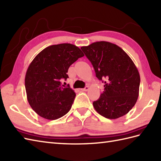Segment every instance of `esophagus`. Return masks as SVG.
Segmentation results:
<instances>
[{"label":"esophagus","instance_id":"obj_1","mask_svg":"<svg viewBox=\"0 0 161 161\" xmlns=\"http://www.w3.org/2000/svg\"><path fill=\"white\" fill-rule=\"evenodd\" d=\"M88 89H89V87H88V86H86V87L82 88V89H81V90L82 91H87Z\"/></svg>","mask_w":161,"mask_h":161}]
</instances>
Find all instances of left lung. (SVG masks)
Segmentation results:
<instances>
[{
  "mask_svg": "<svg viewBox=\"0 0 161 161\" xmlns=\"http://www.w3.org/2000/svg\"><path fill=\"white\" fill-rule=\"evenodd\" d=\"M81 49L93 65L97 79L105 80L104 91L93 102L95 110L108 119L126 115L139 95L141 77L134 63L121 47L110 42H95Z\"/></svg>",
  "mask_w": 161,
  "mask_h": 161,
  "instance_id": "8db88e82",
  "label": "left lung"
}]
</instances>
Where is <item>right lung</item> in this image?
I'll list each match as a JSON object with an SVG mask.
<instances>
[{"label":"right lung","mask_w":161,"mask_h":161,"mask_svg":"<svg viewBox=\"0 0 161 161\" xmlns=\"http://www.w3.org/2000/svg\"><path fill=\"white\" fill-rule=\"evenodd\" d=\"M84 56L76 46L61 43L46 47L30 63L25 78L27 98L41 117L53 120L70 111L76 95L61 81L68 78L70 65Z\"/></svg>","instance_id":"right-lung-1"}]
</instances>
